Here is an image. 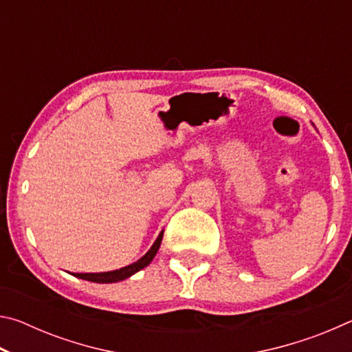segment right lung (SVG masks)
I'll return each mask as SVG.
<instances>
[{
  "mask_svg": "<svg viewBox=\"0 0 352 352\" xmlns=\"http://www.w3.org/2000/svg\"><path fill=\"white\" fill-rule=\"evenodd\" d=\"M162 239H163V231L160 233L158 239L155 241L153 245L151 247V250L142 256L141 259H138L133 264H130L127 267H122V269L119 270H113V272H104V273H76L74 276L80 278V279H87V281H93V283H118V281H122V279H126L129 276H132L133 273L140 272L141 269H144L148 264H151V261L155 258V254H157L160 245H162Z\"/></svg>",
  "mask_w": 352,
  "mask_h": 352,
  "instance_id": "add662e5",
  "label": "right lung"
}]
</instances>
